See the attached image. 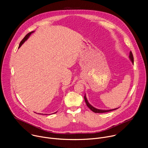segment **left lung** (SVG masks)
I'll list each match as a JSON object with an SVG mask.
<instances>
[{"label":"left lung","instance_id":"obj_1","mask_svg":"<svg viewBox=\"0 0 148 148\" xmlns=\"http://www.w3.org/2000/svg\"><path fill=\"white\" fill-rule=\"evenodd\" d=\"M129 58L130 60H131V61L132 62V64H134V56H133V55H132V53L131 51H130V55H129ZM84 101L86 102V104L87 105V106L92 111H93L94 112H96V113H103V112H109V111H112V110H115L117 108H114V109H111V110H100V109H97L95 107H94L93 106H92L89 103H88L87 98H86V95H84Z\"/></svg>","mask_w":148,"mask_h":148}]
</instances>
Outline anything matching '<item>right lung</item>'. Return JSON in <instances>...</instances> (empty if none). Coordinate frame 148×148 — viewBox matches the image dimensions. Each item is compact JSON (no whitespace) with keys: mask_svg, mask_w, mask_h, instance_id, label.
Listing matches in <instances>:
<instances>
[{"mask_svg":"<svg viewBox=\"0 0 148 148\" xmlns=\"http://www.w3.org/2000/svg\"><path fill=\"white\" fill-rule=\"evenodd\" d=\"M34 32H34H30V33H29L28 34H27L25 36V37H24V38L23 39V40L20 42V44H19L18 48H20V47L23 44V43H24L25 41H27V40H28V38H29V37L30 36V35H31L32 33H33ZM56 112H55V113H56Z\"/></svg>","mask_w":148,"mask_h":148,"instance_id":"right-lung-1","label":"right lung"}]
</instances>
